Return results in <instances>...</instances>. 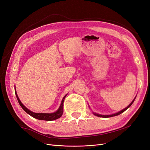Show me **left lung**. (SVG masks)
Wrapping results in <instances>:
<instances>
[{"label": "left lung", "instance_id": "8db88e82", "mask_svg": "<svg viewBox=\"0 0 150 150\" xmlns=\"http://www.w3.org/2000/svg\"><path fill=\"white\" fill-rule=\"evenodd\" d=\"M134 99H135V98L134 99V100L131 102L130 104H129V106H127L126 108H125L124 110H121V111H119L118 112H117V113H115V114H113V115H98V114H96V113H94L93 112V114L94 115H96V116H98V117H112V116H117V115H120V114H121L122 112H123L124 111H125L127 109H128L130 106H131V104H132L133 103V102H134Z\"/></svg>", "mask_w": 150, "mask_h": 150}]
</instances>
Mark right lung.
<instances>
[{"label":"right lung","instance_id":"1","mask_svg":"<svg viewBox=\"0 0 150 150\" xmlns=\"http://www.w3.org/2000/svg\"><path fill=\"white\" fill-rule=\"evenodd\" d=\"M16 89V88H15ZM15 93L16 95V97L17 99L18 100V102H19L20 106L22 107V108L23 109V110L29 114V115H30L31 116H33L34 118H36L38 120H45V121H53V120H57L58 118H59V117H61V116L62 115V113H63V106H64V99L66 98V96H67V94L66 96L63 98L61 104L60 105L59 108L58 109V110L56 112H54L53 113H35V112H32L31 111H30L29 110H28V108H27L25 106L23 105V104L21 103V101H20V99L18 97L17 93H16V91L15 89Z\"/></svg>","mask_w":150,"mask_h":150}]
</instances>
